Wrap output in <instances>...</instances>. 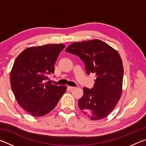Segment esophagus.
Segmentation results:
<instances>
[{
    "label": "esophagus",
    "instance_id": "34e87169",
    "mask_svg": "<svg viewBox=\"0 0 146 146\" xmlns=\"http://www.w3.org/2000/svg\"><path fill=\"white\" fill-rule=\"evenodd\" d=\"M68 88L70 90H73V89L75 88V87H73V86H68Z\"/></svg>",
    "mask_w": 146,
    "mask_h": 146
}]
</instances>
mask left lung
I'll return each instance as SVG.
<instances>
[{
  "instance_id": "obj_1",
  "label": "left lung",
  "mask_w": 146,
  "mask_h": 146,
  "mask_svg": "<svg viewBox=\"0 0 146 146\" xmlns=\"http://www.w3.org/2000/svg\"><path fill=\"white\" fill-rule=\"evenodd\" d=\"M66 51L81 58L86 73L96 74L93 88H84L78 101L80 110L93 120L107 117L122 93L123 68L119 53L98 39L72 43Z\"/></svg>"
}]
</instances>
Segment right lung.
Returning <instances> with one entry per match:
<instances>
[{
	"instance_id": "add662e5",
	"label": "right lung",
	"mask_w": 146,
	"mask_h": 146,
	"mask_svg": "<svg viewBox=\"0 0 146 146\" xmlns=\"http://www.w3.org/2000/svg\"><path fill=\"white\" fill-rule=\"evenodd\" d=\"M66 46L46 44L24 49L13 64L10 74L12 91L19 104L33 117L51 111L67 86L44 82L48 75L54 73V65Z\"/></svg>"
}]
</instances>
